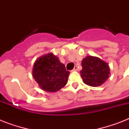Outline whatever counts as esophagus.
<instances>
[{"label":"esophagus","instance_id":"1","mask_svg":"<svg viewBox=\"0 0 129 129\" xmlns=\"http://www.w3.org/2000/svg\"><path fill=\"white\" fill-rule=\"evenodd\" d=\"M77 70H78V67H77V66H75L74 68L72 70L73 72H75V71H77Z\"/></svg>","mask_w":129,"mask_h":129}]
</instances>
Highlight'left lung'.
<instances>
[{"label": "left lung", "mask_w": 129, "mask_h": 129, "mask_svg": "<svg viewBox=\"0 0 129 129\" xmlns=\"http://www.w3.org/2000/svg\"><path fill=\"white\" fill-rule=\"evenodd\" d=\"M82 69L80 72L83 82L90 86H101L108 78L110 68L107 63L99 57H86L82 61Z\"/></svg>", "instance_id": "obj_1"}]
</instances>
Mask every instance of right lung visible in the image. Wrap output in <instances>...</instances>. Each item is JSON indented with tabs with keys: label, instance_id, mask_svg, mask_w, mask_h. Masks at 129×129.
<instances>
[{
	"label": "right lung",
	"instance_id": "1",
	"mask_svg": "<svg viewBox=\"0 0 129 129\" xmlns=\"http://www.w3.org/2000/svg\"><path fill=\"white\" fill-rule=\"evenodd\" d=\"M69 74L64 65L51 53L37 59L33 66V78L47 92H55L64 87Z\"/></svg>",
	"mask_w": 129,
	"mask_h": 129
}]
</instances>
